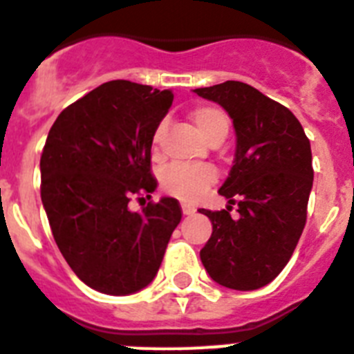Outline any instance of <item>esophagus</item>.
Returning a JSON list of instances; mask_svg holds the SVG:
<instances>
[{
	"label": "esophagus",
	"instance_id": "34e87169",
	"mask_svg": "<svg viewBox=\"0 0 354 354\" xmlns=\"http://www.w3.org/2000/svg\"><path fill=\"white\" fill-rule=\"evenodd\" d=\"M193 212H195V207H192V205H186V204H183V214L189 216V214H193Z\"/></svg>",
	"mask_w": 354,
	"mask_h": 354
}]
</instances>
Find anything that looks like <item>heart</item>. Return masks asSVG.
<instances>
[{
  "label": "heart",
  "instance_id": "b5f03b06",
  "mask_svg": "<svg viewBox=\"0 0 354 354\" xmlns=\"http://www.w3.org/2000/svg\"><path fill=\"white\" fill-rule=\"evenodd\" d=\"M187 115H189L195 127L207 142L220 143L227 136L228 127H230V118L220 106L195 104ZM162 129H165V126L159 124L154 131V136H152V143H154L152 152H154V156H159ZM214 180L216 171L211 167H171L161 177L162 189L170 193L171 196H175V198L186 200V202L198 198Z\"/></svg>",
  "mask_w": 354,
  "mask_h": 354
}]
</instances>
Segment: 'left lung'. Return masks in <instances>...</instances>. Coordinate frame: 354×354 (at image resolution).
Returning a JSON list of instances; mask_svg holds the SVG:
<instances>
[{
  "mask_svg": "<svg viewBox=\"0 0 354 354\" xmlns=\"http://www.w3.org/2000/svg\"><path fill=\"white\" fill-rule=\"evenodd\" d=\"M195 93L223 106L237 136L234 167L218 192L228 198L227 209H200L212 223L200 259L220 286L261 289L286 268L305 228L310 142L289 108L250 84L225 81Z\"/></svg>",
  "mask_w": 354,
  "mask_h": 354,
  "instance_id": "left-lung-1",
  "label": "left lung"
}]
</instances>
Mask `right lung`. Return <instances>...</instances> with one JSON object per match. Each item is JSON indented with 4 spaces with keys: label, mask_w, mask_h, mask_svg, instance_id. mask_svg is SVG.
<instances>
[{
    "label": "right lung",
    "mask_w": 354,
    "mask_h": 354,
    "mask_svg": "<svg viewBox=\"0 0 354 354\" xmlns=\"http://www.w3.org/2000/svg\"><path fill=\"white\" fill-rule=\"evenodd\" d=\"M171 90L108 81L58 115L40 158V196L62 255L81 282L113 296L154 280L183 218L175 198L149 202L150 147Z\"/></svg>",
    "instance_id": "1"
}]
</instances>
